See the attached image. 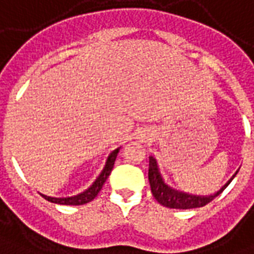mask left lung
Segmentation results:
<instances>
[{"label":"left lung","mask_w":254,"mask_h":254,"mask_svg":"<svg viewBox=\"0 0 254 254\" xmlns=\"http://www.w3.org/2000/svg\"><path fill=\"white\" fill-rule=\"evenodd\" d=\"M237 175V172L233 175V178ZM148 178H149V185H151V191L155 199L160 204L170 208H180V210H187V208H196L203 207L207 203H210L215 196L222 192L223 190L226 189L227 186L230 185L233 178L226 185L223 186L222 189L214 195H208V196H196V195H189L185 192H179L175 191L171 187L165 185L164 180L161 179L159 170H157V164L153 157H149V171H148Z\"/></svg>","instance_id":"left-lung-1"}]
</instances>
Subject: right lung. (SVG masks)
<instances>
[{
  "mask_svg": "<svg viewBox=\"0 0 254 254\" xmlns=\"http://www.w3.org/2000/svg\"><path fill=\"white\" fill-rule=\"evenodd\" d=\"M118 151L120 149H116V151H113L110 153V156L108 157V161H106V165H105V168L101 172V175L98 176V179L94 182V185L90 187L89 190H86L82 194L76 195V196H71V198H51V196H46V195H43L44 199H47L48 202H52V203H58V204H74V206H78V204H84V203H89L91 202L98 192L102 189L103 183L106 182V179L109 178V175L112 172L113 170V165H114V161H116V157L118 155Z\"/></svg>",
  "mask_w": 254,
  "mask_h": 254,
  "instance_id": "add662e5",
  "label": "right lung"
}]
</instances>
